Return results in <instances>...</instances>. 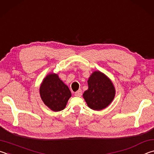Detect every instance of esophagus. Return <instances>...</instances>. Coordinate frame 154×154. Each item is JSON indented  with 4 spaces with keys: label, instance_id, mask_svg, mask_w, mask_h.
Instances as JSON below:
<instances>
[{
    "label": "esophagus",
    "instance_id": "esophagus-1",
    "mask_svg": "<svg viewBox=\"0 0 154 154\" xmlns=\"http://www.w3.org/2000/svg\"><path fill=\"white\" fill-rule=\"evenodd\" d=\"M75 96H76V97H80L82 95V90H79L78 91H76V92L75 93Z\"/></svg>",
    "mask_w": 154,
    "mask_h": 154
}]
</instances>
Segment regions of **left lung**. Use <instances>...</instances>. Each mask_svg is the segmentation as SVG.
<instances>
[{
    "label": "left lung",
    "instance_id": "1",
    "mask_svg": "<svg viewBox=\"0 0 154 154\" xmlns=\"http://www.w3.org/2000/svg\"><path fill=\"white\" fill-rule=\"evenodd\" d=\"M88 88L83 94L88 106L94 110L106 108L113 101L115 88L112 82L101 72H93L88 80Z\"/></svg>",
    "mask_w": 154,
    "mask_h": 154
}]
</instances>
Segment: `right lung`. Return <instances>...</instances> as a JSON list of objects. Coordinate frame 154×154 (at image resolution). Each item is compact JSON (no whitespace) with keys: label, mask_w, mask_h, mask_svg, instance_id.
Returning a JSON list of instances; mask_svg holds the SVG:
<instances>
[{"label":"right lung","mask_w":154,"mask_h":154,"mask_svg":"<svg viewBox=\"0 0 154 154\" xmlns=\"http://www.w3.org/2000/svg\"><path fill=\"white\" fill-rule=\"evenodd\" d=\"M40 95L46 106L54 112H59L66 107L72 94L57 75L50 74L42 82Z\"/></svg>","instance_id":"1"}]
</instances>
